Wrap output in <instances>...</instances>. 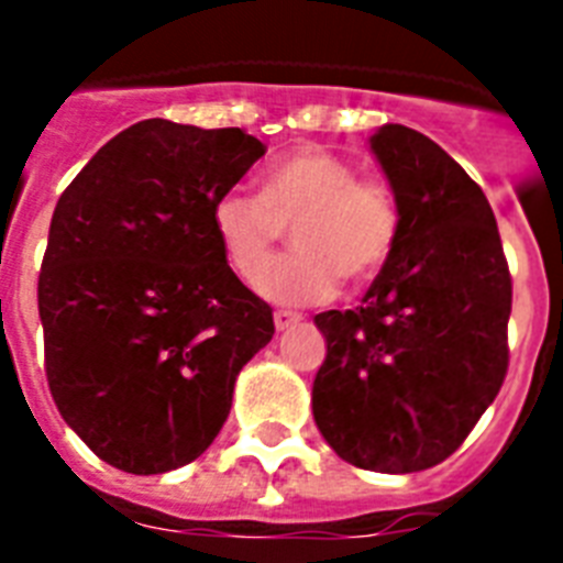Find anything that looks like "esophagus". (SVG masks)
Returning a JSON list of instances; mask_svg holds the SVG:
<instances>
[{
    "label": "esophagus",
    "mask_w": 563,
    "mask_h": 563,
    "mask_svg": "<svg viewBox=\"0 0 563 563\" xmlns=\"http://www.w3.org/2000/svg\"><path fill=\"white\" fill-rule=\"evenodd\" d=\"M300 312H295V309H277V312H274V327H277V330H289V327H295L300 321Z\"/></svg>",
    "instance_id": "obj_1"
}]
</instances>
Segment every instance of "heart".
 <instances>
[{"label": "heart", "mask_w": 563, "mask_h": 563, "mask_svg": "<svg viewBox=\"0 0 563 563\" xmlns=\"http://www.w3.org/2000/svg\"><path fill=\"white\" fill-rule=\"evenodd\" d=\"M210 221L228 265L247 283L267 262L282 224L291 223L299 251L264 267L256 289L274 303H318L333 298L342 277L362 286L383 272L400 242L402 203L388 180L360 175L342 154L303 143L260 172V195L224 189Z\"/></svg>", "instance_id": "obj_1"}]
</instances>
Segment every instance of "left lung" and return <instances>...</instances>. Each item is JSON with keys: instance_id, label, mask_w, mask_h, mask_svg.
<instances>
[{"instance_id": "1", "label": "left lung", "mask_w": 563, "mask_h": 563, "mask_svg": "<svg viewBox=\"0 0 563 563\" xmlns=\"http://www.w3.org/2000/svg\"><path fill=\"white\" fill-rule=\"evenodd\" d=\"M402 203V233L356 309L316 316L327 360L312 411L362 471L418 473L464 444L508 371L511 272L482 187L429 136L371 140Z\"/></svg>"}]
</instances>
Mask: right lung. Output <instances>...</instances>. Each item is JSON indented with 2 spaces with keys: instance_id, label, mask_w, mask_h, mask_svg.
<instances>
[{
  "instance_id": "obj_1",
  "label": "right lung",
  "mask_w": 563,
  "mask_h": 563,
  "mask_svg": "<svg viewBox=\"0 0 563 563\" xmlns=\"http://www.w3.org/2000/svg\"><path fill=\"white\" fill-rule=\"evenodd\" d=\"M265 145L145 119L101 145L52 216L37 280L46 379L84 444L125 473L195 462L274 316L228 265L210 207Z\"/></svg>"
}]
</instances>
